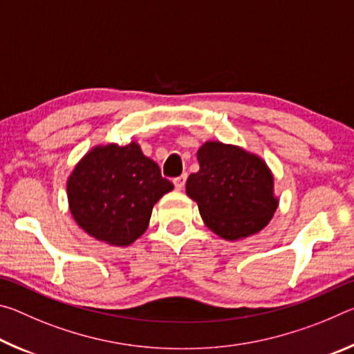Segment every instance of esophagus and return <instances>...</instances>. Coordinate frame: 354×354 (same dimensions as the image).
<instances>
[{
  "label": "esophagus",
  "instance_id": "obj_1",
  "mask_svg": "<svg viewBox=\"0 0 354 354\" xmlns=\"http://www.w3.org/2000/svg\"><path fill=\"white\" fill-rule=\"evenodd\" d=\"M185 179H187V176H185V175H181V176H178V178L173 179V184H175L176 190H183V189H184Z\"/></svg>",
  "mask_w": 354,
  "mask_h": 354
}]
</instances>
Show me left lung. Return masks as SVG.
Masks as SVG:
<instances>
[{
  "label": "left lung",
  "instance_id": "obj_1",
  "mask_svg": "<svg viewBox=\"0 0 354 354\" xmlns=\"http://www.w3.org/2000/svg\"><path fill=\"white\" fill-rule=\"evenodd\" d=\"M200 170L185 183L205 225L225 241L257 234L279 205L266 160L237 145L209 140L196 151Z\"/></svg>",
  "mask_w": 354,
  "mask_h": 354
}]
</instances>
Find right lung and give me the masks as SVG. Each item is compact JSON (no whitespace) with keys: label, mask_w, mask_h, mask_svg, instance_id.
<instances>
[{"label":"right lung","mask_w":354,"mask_h":354,"mask_svg":"<svg viewBox=\"0 0 354 354\" xmlns=\"http://www.w3.org/2000/svg\"><path fill=\"white\" fill-rule=\"evenodd\" d=\"M173 190L159 165L133 140L93 147L67 179L68 207L81 230L112 247H128L147 231L156 203Z\"/></svg>","instance_id":"obj_1"}]
</instances>
